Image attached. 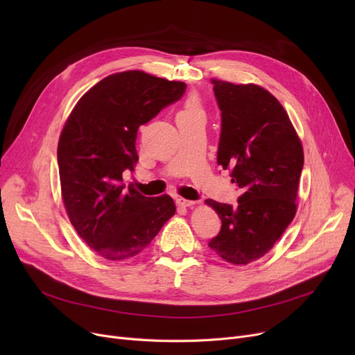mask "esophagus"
I'll list each match as a JSON object with an SVG mask.
<instances>
[{
    "label": "esophagus",
    "instance_id": "34e87169",
    "mask_svg": "<svg viewBox=\"0 0 355 355\" xmlns=\"http://www.w3.org/2000/svg\"><path fill=\"white\" fill-rule=\"evenodd\" d=\"M177 204H180V206L182 207H191L196 204L194 200H187V198H182V197H178L177 198Z\"/></svg>",
    "mask_w": 355,
    "mask_h": 355
}]
</instances>
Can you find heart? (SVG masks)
I'll return each mask as SVG.
<instances>
[{"label": "heart", "instance_id": "heart-1", "mask_svg": "<svg viewBox=\"0 0 355 355\" xmlns=\"http://www.w3.org/2000/svg\"><path fill=\"white\" fill-rule=\"evenodd\" d=\"M187 112H200V107H198L196 101H190L187 107H185V110L182 112V114H187Z\"/></svg>", "mask_w": 355, "mask_h": 355}]
</instances>
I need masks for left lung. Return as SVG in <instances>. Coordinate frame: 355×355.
<instances>
[{
	"label": "left lung",
	"mask_w": 355,
	"mask_h": 355,
	"mask_svg": "<svg viewBox=\"0 0 355 355\" xmlns=\"http://www.w3.org/2000/svg\"><path fill=\"white\" fill-rule=\"evenodd\" d=\"M211 83L221 110L217 164L241 196L237 206L206 200L221 220L209 246L229 263L248 265L273 248L295 217L304 149L272 93L252 83Z\"/></svg>",
	"instance_id": "left-lung-1"
}]
</instances>
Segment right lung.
Here are the masks:
<instances>
[{"label":"right lung","mask_w":355,"mask_h":355,"mask_svg":"<svg viewBox=\"0 0 355 355\" xmlns=\"http://www.w3.org/2000/svg\"><path fill=\"white\" fill-rule=\"evenodd\" d=\"M187 85L139 70L110 74L71 110L58 146L63 202L86 245L107 260L142 252L175 213L170 196L125 189L138 161V128L184 95Z\"/></svg>","instance_id":"add662e5"}]
</instances>
